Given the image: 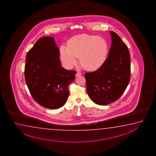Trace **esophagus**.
I'll use <instances>...</instances> for the list:
<instances>
[{
  "label": "esophagus",
  "instance_id": "1",
  "mask_svg": "<svg viewBox=\"0 0 156 156\" xmlns=\"http://www.w3.org/2000/svg\"><path fill=\"white\" fill-rule=\"evenodd\" d=\"M81 73H80V72H77L76 74V77L80 76H81Z\"/></svg>",
  "mask_w": 156,
  "mask_h": 156
}]
</instances>
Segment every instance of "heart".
I'll list each match as a JSON object with an SVG mask.
<instances>
[{
  "mask_svg": "<svg viewBox=\"0 0 156 156\" xmlns=\"http://www.w3.org/2000/svg\"><path fill=\"white\" fill-rule=\"evenodd\" d=\"M62 60L71 66L80 58L82 68L88 71L99 69L106 60L108 46L106 41L97 35L81 34L72 37L68 42V48L60 49Z\"/></svg>",
  "mask_w": 156,
  "mask_h": 156,
  "instance_id": "b5f03b06",
  "label": "heart"
}]
</instances>
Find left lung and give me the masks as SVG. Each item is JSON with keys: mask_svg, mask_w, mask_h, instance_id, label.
I'll use <instances>...</instances> for the list:
<instances>
[{"mask_svg": "<svg viewBox=\"0 0 156 156\" xmlns=\"http://www.w3.org/2000/svg\"><path fill=\"white\" fill-rule=\"evenodd\" d=\"M110 33L112 42L108 58L97 70L85 74L88 95L99 105L119 99L130 79V55L127 45L116 33Z\"/></svg>", "mask_w": 156, "mask_h": 156, "instance_id": "1", "label": "left lung"}]
</instances>
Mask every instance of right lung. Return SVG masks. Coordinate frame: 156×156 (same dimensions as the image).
Returning a JSON list of instances; mask_svg holds the SVG:
<instances>
[{"label": "right lung", "mask_w": 156, "mask_h": 156, "mask_svg": "<svg viewBox=\"0 0 156 156\" xmlns=\"http://www.w3.org/2000/svg\"><path fill=\"white\" fill-rule=\"evenodd\" d=\"M60 51L53 37L40 38L26 57L25 78L32 98L45 108L55 109L65 105L68 86L76 71L62 68Z\"/></svg>", "instance_id": "add662e5"}]
</instances>
